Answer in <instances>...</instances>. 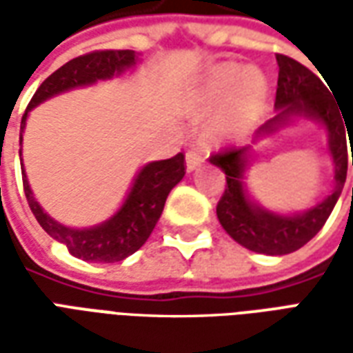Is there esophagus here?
Wrapping results in <instances>:
<instances>
[{"instance_id": "obj_1", "label": "esophagus", "mask_w": 353, "mask_h": 353, "mask_svg": "<svg viewBox=\"0 0 353 353\" xmlns=\"http://www.w3.org/2000/svg\"><path fill=\"white\" fill-rule=\"evenodd\" d=\"M204 153H202V149L199 147H194V149H189L187 154H185V166H187V172H194V170H199L202 164H204Z\"/></svg>"}]
</instances>
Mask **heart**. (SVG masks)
<instances>
[{
	"label": "heart",
	"mask_w": 353,
	"mask_h": 353,
	"mask_svg": "<svg viewBox=\"0 0 353 353\" xmlns=\"http://www.w3.org/2000/svg\"><path fill=\"white\" fill-rule=\"evenodd\" d=\"M270 87L259 70L236 62L214 65L204 75L199 88V101L214 108L225 101L221 115L212 126L214 138L225 139L244 134L259 123L268 103Z\"/></svg>",
	"instance_id": "b5f03b06"
}]
</instances>
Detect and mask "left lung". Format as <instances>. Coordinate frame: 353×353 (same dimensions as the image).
Wrapping results in <instances>:
<instances>
[{
    "mask_svg": "<svg viewBox=\"0 0 353 353\" xmlns=\"http://www.w3.org/2000/svg\"><path fill=\"white\" fill-rule=\"evenodd\" d=\"M276 62L280 68L274 101L276 115L255 132L250 145L214 154L210 157V162L221 168L227 179L225 192L217 204V219L227 234L250 252L288 255L310 242L333 212L346 181L350 164L346 134L348 139H352V134L344 115H341V105L333 100L331 92L316 73L283 54H276ZM299 120H312L326 130L327 150L335 170L334 189L325 199L303 212L280 214L266 210L252 200L245 183V172L254 156V145L259 141L272 137L276 131Z\"/></svg>",
    "mask_w": 353,
    "mask_h": 353,
    "instance_id": "8db88e82",
    "label": "left lung"
}]
</instances>
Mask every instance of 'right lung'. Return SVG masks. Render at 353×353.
<instances>
[{
    "label": "right lung",
    "mask_w": 353,
    "mask_h": 353,
    "mask_svg": "<svg viewBox=\"0 0 353 353\" xmlns=\"http://www.w3.org/2000/svg\"><path fill=\"white\" fill-rule=\"evenodd\" d=\"M138 62L139 57L134 50H96L85 57L73 58L68 64L58 68L35 90L34 98L22 117L20 145H22V134L26 128L30 111L39 103L54 98L58 94L70 92L73 88L90 87L98 81L119 77L124 72L132 70ZM19 154L24 192L37 223L49 236L64 244L73 257L88 263H117L138 252L147 242V238L151 236L157 221L161 219L170 191L185 176L183 153H177L176 157L166 161L147 162L138 170L126 199L115 214L94 227L75 229L58 223L43 210L28 181L24 162H22V147Z\"/></svg>",
    "instance_id": "1"
}]
</instances>
